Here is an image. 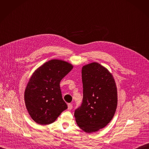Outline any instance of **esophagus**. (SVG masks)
Returning <instances> with one entry per match:
<instances>
[{
	"mask_svg": "<svg viewBox=\"0 0 149 149\" xmlns=\"http://www.w3.org/2000/svg\"><path fill=\"white\" fill-rule=\"evenodd\" d=\"M72 104H68V109L69 110H72Z\"/></svg>",
	"mask_w": 149,
	"mask_h": 149,
	"instance_id": "1",
	"label": "esophagus"
}]
</instances>
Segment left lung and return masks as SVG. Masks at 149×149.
<instances>
[{"label":"left lung","instance_id":"obj_1","mask_svg":"<svg viewBox=\"0 0 149 149\" xmlns=\"http://www.w3.org/2000/svg\"><path fill=\"white\" fill-rule=\"evenodd\" d=\"M83 98L74 116L78 125L87 133L96 132L112 120L117 105V91L112 74L100 63L82 68Z\"/></svg>","mask_w":149,"mask_h":149}]
</instances>
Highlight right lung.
Listing matches in <instances>:
<instances>
[{
  "instance_id": "1",
  "label": "right lung",
  "mask_w": 149,
  "mask_h": 149,
  "mask_svg": "<svg viewBox=\"0 0 149 149\" xmlns=\"http://www.w3.org/2000/svg\"><path fill=\"white\" fill-rule=\"evenodd\" d=\"M72 68L67 62L53 59L33 73L25 89L24 101L29 115L38 124L52 123L68 108L60 82Z\"/></svg>"
}]
</instances>
